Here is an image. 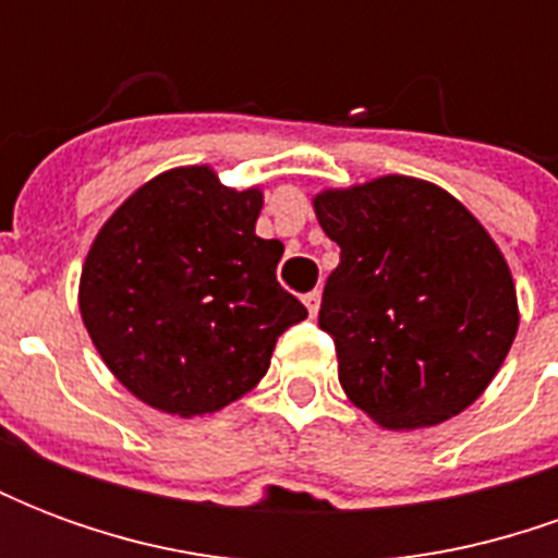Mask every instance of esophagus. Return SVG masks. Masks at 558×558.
<instances>
[{
  "label": "esophagus",
  "mask_w": 558,
  "mask_h": 558,
  "mask_svg": "<svg viewBox=\"0 0 558 558\" xmlns=\"http://www.w3.org/2000/svg\"><path fill=\"white\" fill-rule=\"evenodd\" d=\"M319 299H323V292H319V290L304 292V304H307L311 316H316V311H319Z\"/></svg>",
  "instance_id": "obj_1"
}]
</instances>
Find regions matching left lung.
Instances as JSON below:
<instances>
[{"label":"left lung","instance_id":"8db88e82","mask_svg":"<svg viewBox=\"0 0 558 558\" xmlns=\"http://www.w3.org/2000/svg\"><path fill=\"white\" fill-rule=\"evenodd\" d=\"M340 244L319 328L350 400L391 430L451 418L478 400L517 335L499 247L442 187L386 175L314 199Z\"/></svg>","mask_w":558,"mask_h":558}]
</instances>
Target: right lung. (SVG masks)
<instances>
[{
  "mask_svg": "<svg viewBox=\"0 0 558 558\" xmlns=\"http://www.w3.org/2000/svg\"><path fill=\"white\" fill-rule=\"evenodd\" d=\"M259 208L256 187L182 167L143 184L98 232L80 278L83 326L148 407L182 418L223 410L307 316L278 283L283 244L254 232Z\"/></svg>",
  "mask_w": 558,
  "mask_h": 558,
  "instance_id": "obj_1",
  "label": "right lung"
}]
</instances>
